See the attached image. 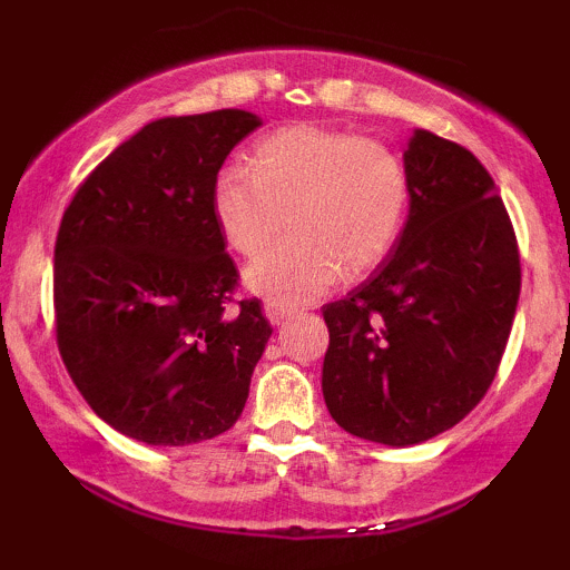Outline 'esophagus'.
Segmentation results:
<instances>
[{"label": "esophagus", "mask_w": 570, "mask_h": 570, "mask_svg": "<svg viewBox=\"0 0 570 570\" xmlns=\"http://www.w3.org/2000/svg\"><path fill=\"white\" fill-rule=\"evenodd\" d=\"M265 316L271 324H281L284 318L292 316V307H284L278 303H265Z\"/></svg>", "instance_id": "34e87169"}]
</instances>
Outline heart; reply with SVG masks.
<instances>
[{
    "label": "heart",
    "mask_w": 570,
    "mask_h": 570,
    "mask_svg": "<svg viewBox=\"0 0 570 570\" xmlns=\"http://www.w3.org/2000/svg\"><path fill=\"white\" fill-rule=\"evenodd\" d=\"M214 217L235 252L257 257L246 284L278 305L322 297L348 276L383 263L407 219L410 176L389 144L351 130L281 128L257 141L252 168L225 166L212 193Z\"/></svg>",
    "instance_id": "heart-1"
}]
</instances>
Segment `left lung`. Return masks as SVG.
Masks as SVG:
<instances>
[{"label": "left lung", "mask_w": 570, "mask_h": 570, "mask_svg": "<svg viewBox=\"0 0 570 570\" xmlns=\"http://www.w3.org/2000/svg\"><path fill=\"white\" fill-rule=\"evenodd\" d=\"M404 168L410 217L394 252L322 311L326 410L348 434L391 448L426 442L482 402L522 276L507 206L466 147L415 130Z\"/></svg>", "instance_id": "left-lung-1"}]
</instances>
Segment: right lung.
<instances>
[{"label": "right lung", "mask_w": 570, "mask_h": 570, "mask_svg": "<svg viewBox=\"0 0 570 570\" xmlns=\"http://www.w3.org/2000/svg\"><path fill=\"white\" fill-rule=\"evenodd\" d=\"M217 109L160 117L85 176L56 238V343L90 410L120 434L181 448L244 412L273 326L235 303L212 193L222 163L259 128Z\"/></svg>", "instance_id": "add662e5"}]
</instances>
